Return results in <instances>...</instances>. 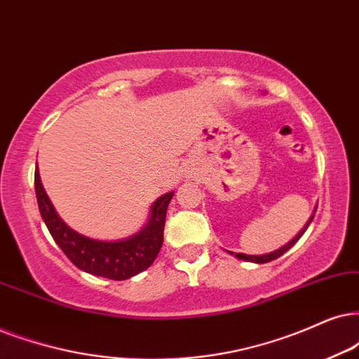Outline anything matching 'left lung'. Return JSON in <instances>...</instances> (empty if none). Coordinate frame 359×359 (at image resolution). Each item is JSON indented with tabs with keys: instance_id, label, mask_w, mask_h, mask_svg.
I'll use <instances>...</instances> for the list:
<instances>
[{
	"instance_id": "8db88e82",
	"label": "left lung",
	"mask_w": 359,
	"mask_h": 359,
	"mask_svg": "<svg viewBox=\"0 0 359 359\" xmlns=\"http://www.w3.org/2000/svg\"><path fill=\"white\" fill-rule=\"evenodd\" d=\"M313 217H315V213H313V215H311V219H310V220H308V224H306V226H305V229H303V230H302V232H300V233H298V235H297V237H294V238L292 240V242H288L287 245H285V247H281V248H280V250H276V252H271V253H269V255H243V253H237V258H242V260H248V262H253V263H269V262H271V260H275V258H278V257H281V255H283V253H285V252H287V250H290V248H292V247H293V245H294V243H297V242H298V240H300V237H302V235H303V233H305V230L308 229V225H310V224H311ZM232 255H233V253H232Z\"/></svg>"
}]
</instances>
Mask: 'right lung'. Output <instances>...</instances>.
<instances>
[{"label": "right lung", "instance_id": "1", "mask_svg": "<svg viewBox=\"0 0 359 359\" xmlns=\"http://www.w3.org/2000/svg\"><path fill=\"white\" fill-rule=\"evenodd\" d=\"M34 189L38 207L54 242L65 255L86 273L104 276L109 280H127L152 265L164 242L165 213L174 192L157 198L152 205L151 220L142 232L121 242H101L84 237L71 230L57 217L51 201L44 192L39 170L34 172Z\"/></svg>", "mask_w": 359, "mask_h": 359}]
</instances>
